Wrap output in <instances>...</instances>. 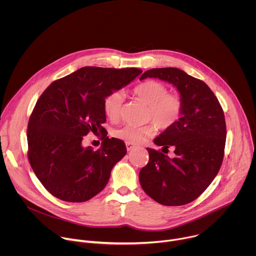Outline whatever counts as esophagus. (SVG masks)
Listing matches in <instances>:
<instances>
[{
    "instance_id": "obj_1",
    "label": "esophagus",
    "mask_w": 256,
    "mask_h": 256,
    "mask_svg": "<svg viewBox=\"0 0 256 256\" xmlns=\"http://www.w3.org/2000/svg\"><path fill=\"white\" fill-rule=\"evenodd\" d=\"M126 150H128V151H130V150H132V149L134 148V144L126 142Z\"/></svg>"
}]
</instances>
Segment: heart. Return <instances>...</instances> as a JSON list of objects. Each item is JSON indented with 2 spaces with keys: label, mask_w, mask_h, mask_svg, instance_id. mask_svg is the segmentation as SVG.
Segmentation results:
<instances>
[{
  "label": "heart",
  "mask_w": 256,
  "mask_h": 256,
  "mask_svg": "<svg viewBox=\"0 0 256 256\" xmlns=\"http://www.w3.org/2000/svg\"><path fill=\"white\" fill-rule=\"evenodd\" d=\"M167 92L165 85L152 80L140 84L134 90L136 96L148 105L146 120H153L162 130H169L178 122L184 108V103L178 95ZM124 97V93L120 90L112 91L105 97L103 108L109 120H116L120 118ZM154 124L149 122L140 126L126 124L116 130L114 136L126 142L138 144L156 134L157 127Z\"/></svg>",
  "instance_id": "heart-1"
}]
</instances>
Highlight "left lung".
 I'll use <instances>...</instances> for the list:
<instances>
[{"mask_svg": "<svg viewBox=\"0 0 256 256\" xmlns=\"http://www.w3.org/2000/svg\"><path fill=\"white\" fill-rule=\"evenodd\" d=\"M158 78L172 84L184 103L178 122L154 140L162 151L147 148L149 163L140 171L144 192L164 206H184L198 198L221 168L226 142L222 106L208 86L176 68L144 72L140 80ZM165 153V152H164Z\"/></svg>", "mask_w": 256, "mask_h": 256, "instance_id": "obj_1", "label": "left lung"}]
</instances>
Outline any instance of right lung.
I'll return each instance as SVG.
<instances>
[{
	"mask_svg": "<svg viewBox=\"0 0 256 256\" xmlns=\"http://www.w3.org/2000/svg\"><path fill=\"white\" fill-rule=\"evenodd\" d=\"M140 72L136 68L84 66L52 82L40 95L28 122V160L54 196L83 202L106 186L126 147L122 140L106 136L103 101ZM90 131L104 138L97 152L82 144Z\"/></svg>",
	"mask_w": 256,
	"mask_h": 256,
	"instance_id": "obj_1",
	"label": "right lung"
}]
</instances>
